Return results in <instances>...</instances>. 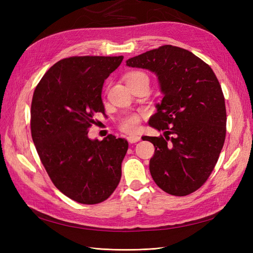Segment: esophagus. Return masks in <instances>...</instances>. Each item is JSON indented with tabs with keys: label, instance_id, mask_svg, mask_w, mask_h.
Wrapping results in <instances>:
<instances>
[{
	"label": "esophagus",
	"instance_id": "34e87169",
	"mask_svg": "<svg viewBox=\"0 0 253 253\" xmlns=\"http://www.w3.org/2000/svg\"><path fill=\"white\" fill-rule=\"evenodd\" d=\"M127 140L129 143H136L138 141H140V137H139V136H129V137H127Z\"/></svg>",
	"mask_w": 253,
	"mask_h": 253
}]
</instances>
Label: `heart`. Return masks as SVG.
<instances>
[{
	"mask_svg": "<svg viewBox=\"0 0 253 253\" xmlns=\"http://www.w3.org/2000/svg\"><path fill=\"white\" fill-rule=\"evenodd\" d=\"M143 73L141 72H131L126 75L125 82L126 84H129L133 79H136L140 76H143ZM139 125H140V116L137 114H130L125 116L120 123V128L123 131L126 132H135L138 130Z\"/></svg>",
	"mask_w": 253,
	"mask_h": 253,
	"instance_id": "obj_1",
	"label": "heart"
}]
</instances>
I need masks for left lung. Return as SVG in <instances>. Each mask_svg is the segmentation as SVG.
<instances>
[{"mask_svg":"<svg viewBox=\"0 0 253 253\" xmlns=\"http://www.w3.org/2000/svg\"><path fill=\"white\" fill-rule=\"evenodd\" d=\"M157 75L163 99L149 125L164 137H146L155 148L150 173L173 196L198 190L215 166L226 136L224 94L215 74L188 50L162 45L126 61Z\"/></svg>","mask_w":253,"mask_h":253,"instance_id":"1","label":"left lung"}]
</instances>
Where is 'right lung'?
<instances>
[{"instance_id": "right-lung-1", "label": "right lung", "mask_w": 253, "mask_h": 253, "mask_svg": "<svg viewBox=\"0 0 253 253\" xmlns=\"http://www.w3.org/2000/svg\"><path fill=\"white\" fill-rule=\"evenodd\" d=\"M124 56H73L54 64L36 87L31 137L53 184L72 200L96 204L120 184L128 142L88 137L95 113H104V80Z\"/></svg>"}]
</instances>
